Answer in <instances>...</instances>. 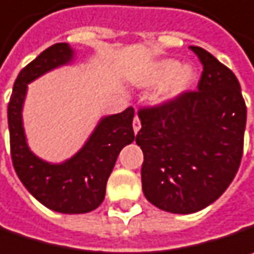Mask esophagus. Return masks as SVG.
Masks as SVG:
<instances>
[{
	"label": "esophagus",
	"instance_id": "1",
	"mask_svg": "<svg viewBox=\"0 0 254 254\" xmlns=\"http://www.w3.org/2000/svg\"><path fill=\"white\" fill-rule=\"evenodd\" d=\"M140 127H141V123H140V119H138V116H135L133 120V130L134 133H137L138 130H140Z\"/></svg>",
	"mask_w": 254,
	"mask_h": 254
}]
</instances>
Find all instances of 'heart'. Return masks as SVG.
Returning <instances> with one entry per match:
<instances>
[{
	"mask_svg": "<svg viewBox=\"0 0 254 254\" xmlns=\"http://www.w3.org/2000/svg\"><path fill=\"white\" fill-rule=\"evenodd\" d=\"M194 78H196V74L190 67L180 68V64L177 61L166 60L154 67V70L147 77L146 83L154 84L167 80L161 95L163 98H173L186 91L193 84Z\"/></svg>",
	"mask_w": 254,
	"mask_h": 254,
	"instance_id": "heart-1",
	"label": "heart"
}]
</instances>
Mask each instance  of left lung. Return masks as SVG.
<instances>
[{"label": "left lung", "instance_id": "1", "mask_svg": "<svg viewBox=\"0 0 254 254\" xmlns=\"http://www.w3.org/2000/svg\"><path fill=\"white\" fill-rule=\"evenodd\" d=\"M190 50L203 65L197 90L140 108L135 135L144 154V196L179 214L207 207L230 186L246 128V103L233 71L204 48Z\"/></svg>", "mask_w": 254, "mask_h": 254}]
</instances>
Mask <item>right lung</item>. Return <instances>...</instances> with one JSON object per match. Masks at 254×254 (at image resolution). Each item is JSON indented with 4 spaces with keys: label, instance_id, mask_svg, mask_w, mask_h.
Returning <instances> with one entry per match:
<instances>
[{
    "label": "right lung",
    "instance_id": "add662e5",
    "mask_svg": "<svg viewBox=\"0 0 254 254\" xmlns=\"http://www.w3.org/2000/svg\"><path fill=\"white\" fill-rule=\"evenodd\" d=\"M71 58L70 45L57 43L19 71L8 103V127L12 164L27 190L48 209L78 214L103 203L108 177L121 148L134 140V108L103 119L85 146L63 164H50L34 156L27 146L21 119L27 84L70 63Z\"/></svg>",
    "mask_w": 254,
    "mask_h": 254
}]
</instances>
